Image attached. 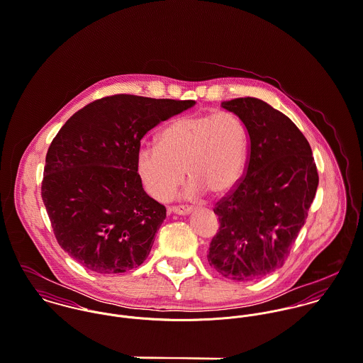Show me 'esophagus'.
Masks as SVG:
<instances>
[{
  "mask_svg": "<svg viewBox=\"0 0 363 363\" xmlns=\"http://www.w3.org/2000/svg\"><path fill=\"white\" fill-rule=\"evenodd\" d=\"M194 211L193 207H184V206H176V207L169 208V212L177 213V215H189Z\"/></svg>",
  "mask_w": 363,
  "mask_h": 363,
  "instance_id": "1",
  "label": "esophagus"
}]
</instances>
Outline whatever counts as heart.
<instances>
[{
    "label": "heart",
    "mask_w": 363,
    "mask_h": 363,
    "mask_svg": "<svg viewBox=\"0 0 363 363\" xmlns=\"http://www.w3.org/2000/svg\"><path fill=\"white\" fill-rule=\"evenodd\" d=\"M246 148V127L235 113L184 116L160 131L157 147L140 150L137 170L148 193L159 201L174 193L184 172L190 179L184 191L187 196L203 190L220 194L239 180Z\"/></svg>",
    "instance_id": "b5f03b06"
}]
</instances>
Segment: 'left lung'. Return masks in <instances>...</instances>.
<instances>
[{
  "label": "left lung",
  "mask_w": 363,
  "mask_h": 363,
  "mask_svg": "<svg viewBox=\"0 0 363 363\" xmlns=\"http://www.w3.org/2000/svg\"><path fill=\"white\" fill-rule=\"evenodd\" d=\"M222 107L243 121L249 157L245 176L213 208L220 226L208 261L229 279L253 281L288 259L318 174L308 140L284 113L257 98H238Z\"/></svg>",
  "instance_id": "left-lung-1"
}]
</instances>
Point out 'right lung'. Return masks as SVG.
Wrapping results in <instances>:
<instances>
[{
	"label": "right lung",
	"mask_w": 363,
	"mask_h": 363,
	"mask_svg": "<svg viewBox=\"0 0 363 363\" xmlns=\"http://www.w3.org/2000/svg\"><path fill=\"white\" fill-rule=\"evenodd\" d=\"M194 101L113 95L86 104L49 147L42 199L61 249L85 268L120 274L148 257L166 208L143 189V137Z\"/></svg>",
	"instance_id": "right-lung-1"
}]
</instances>
